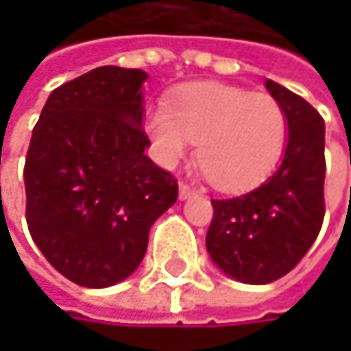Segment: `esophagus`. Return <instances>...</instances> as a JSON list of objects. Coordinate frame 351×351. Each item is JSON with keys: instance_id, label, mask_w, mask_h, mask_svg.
I'll use <instances>...</instances> for the list:
<instances>
[{"instance_id": "1", "label": "esophagus", "mask_w": 351, "mask_h": 351, "mask_svg": "<svg viewBox=\"0 0 351 351\" xmlns=\"http://www.w3.org/2000/svg\"><path fill=\"white\" fill-rule=\"evenodd\" d=\"M195 195H197V191H195L193 186H189V184H184V182L178 184V199H180V201L191 199V197H195Z\"/></svg>"}]
</instances>
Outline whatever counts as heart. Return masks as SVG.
I'll list each match as a JSON object with an SVG mask.
<instances>
[{
  "label": "heart",
  "mask_w": 351,
  "mask_h": 351,
  "mask_svg": "<svg viewBox=\"0 0 351 351\" xmlns=\"http://www.w3.org/2000/svg\"><path fill=\"white\" fill-rule=\"evenodd\" d=\"M154 154L165 167L182 160L199 142V165L223 189H245L278 162L289 134L287 113L268 93L199 83L178 93L171 107L148 113Z\"/></svg>",
  "instance_id": "1"
}]
</instances>
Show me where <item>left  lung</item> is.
I'll use <instances>...</instances> for the list:
<instances>
[{
	"mask_svg": "<svg viewBox=\"0 0 351 351\" xmlns=\"http://www.w3.org/2000/svg\"><path fill=\"white\" fill-rule=\"evenodd\" d=\"M287 113L289 134L278 169L234 199H213L205 238L215 266L245 285H268L291 272L319 236L325 201V123L311 104L266 79Z\"/></svg>",
	"mask_w": 351,
	"mask_h": 351,
	"instance_id": "obj_1",
	"label": "left lung"
}]
</instances>
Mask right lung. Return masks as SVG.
<instances>
[{
    "label": "right lung",
    "mask_w": 351,
    "mask_h": 351,
    "mask_svg": "<svg viewBox=\"0 0 351 351\" xmlns=\"http://www.w3.org/2000/svg\"><path fill=\"white\" fill-rule=\"evenodd\" d=\"M148 75L99 66L54 89L34 125L26 219L34 244L69 280L106 289L142 262L152 223L178 184L146 154Z\"/></svg>",
    "instance_id": "right-lung-1"
}]
</instances>
